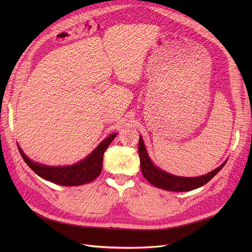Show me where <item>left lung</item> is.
<instances>
[{
    "label": "left lung",
    "mask_w": 252,
    "mask_h": 252,
    "mask_svg": "<svg viewBox=\"0 0 252 252\" xmlns=\"http://www.w3.org/2000/svg\"><path fill=\"white\" fill-rule=\"evenodd\" d=\"M139 156H140V165L142 174L151 185L166 191L173 192H186L191 191L197 188L202 187L203 185L208 183L213 179L219 171L226 164L227 160L219 167L214 169L210 173L200 176V177H179L171 175L165 170H162L156 166L150 159L149 154L143 141L142 136L139 139Z\"/></svg>",
    "instance_id": "left-lung-1"
}]
</instances>
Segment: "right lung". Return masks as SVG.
I'll list each match as a JSON object with an SVG mask.
<instances>
[{"label":"right lung","instance_id":"obj_1","mask_svg":"<svg viewBox=\"0 0 252 252\" xmlns=\"http://www.w3.org/2000/svg\"><path fill=\"white\" fill-rule=\"evenodd\" d=\"M116 136L117 133L105 138L83 160H79L71 165L63 166H51L35 162L30 159L19 147V145H17L23 160L37 176L51 183L60 185V186H81V185L93 182L100 176L104 152Z\"/></svg>","mask_w":252,"mask_h":252}]
</instances>
